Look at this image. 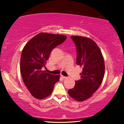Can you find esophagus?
Wrapping results in <instances>:
<instances>
[{
	"label": "esophagus",
	"mask_w": 124,
	"mask_h": 124,
	"mask_svg": "<svg viewBox=\"0 0 124 124\" xmlns=\"http://www.w3.org/2000/svg\"><path fill=\"white\" fill-rule=\"evenodd\" d=\"M61 77H62V78H64V79L67 78V77H65V76H62V75H61Z\"/></svg>",
	"instance_id": "34e87169"
}]
</instances>
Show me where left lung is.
<instances>
[{
	"instance_id": "left-lung-1",
	"label": "left lung",
	"mask_w": 124,
	"mask_h": 124,
	"mask_svg": "<svg viewBox=\"0 0 124 124\" xmlns=\"http://www.w3.org/2000/svg\"><path fill=\"white\" fill-rule=\"evenodd\" d=\"M77 50V65L82 67L81 79L76 81L68 94L76 101H82L90 98L98 89L104 77L105 65L102 54L95 42L80 36H71Z\"/></svg>"
}]
</instances>
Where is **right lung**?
<instances>
[{
  "mask_svg": "<svg viewBox=\"0 0 124 124\" xmlns=\"http://www.w3.org/2000/svg\"><path fill=\"white\" fill-rule=\"evenodd\" d=\"M65 35L38 34L23 47L20 59V71L24 84L32 95L41 99L50 95L59 75L43 70L52 50L65 41Z\"/></svg>",
  "mask_w": 124,
  "mask_h": 124,
  "instance_id": "right-lung-1",
  "label": "right lung"
}]
</instances>
